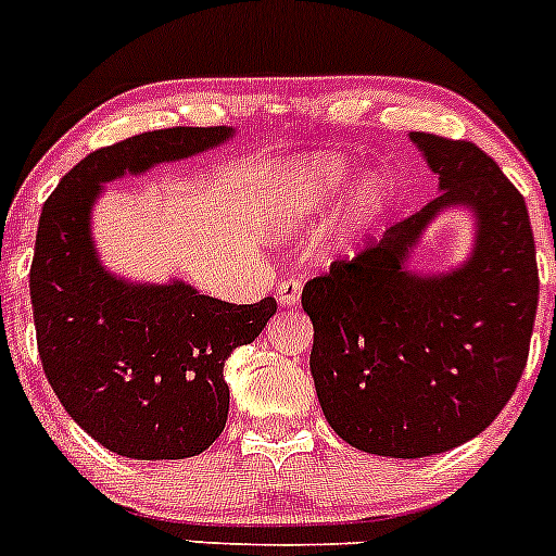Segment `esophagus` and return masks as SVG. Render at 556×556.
<instances>
[{
    "label": "esophagus",
    "mask_w": 556,
    "mask_h": 556,
    "mask_svg": "<svg viewBox=\"0 0 556 556\" xmlns=\"http://www.w3.org/2000/svg\"><path fill=\"white\" fill-rule=\"evenodd\" d=\"M301 288H304V285H301V279H282V282H279V288H277L279 306H295V304H299Z\"/></svg>",
    "instance_id": "obj_1"
}]
</instances>
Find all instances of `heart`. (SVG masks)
Here are the masks:
<instances>
[{"label": "heart", "instance_id": "1", "mask_svg": "<svg viewBox=\"0 0 556 556\" xmlns=\"http://www.w3.org/2000/svg\"><path fill=\"white\" fill-rule=\"evenodd\" d=\"M355 179V165L331 154H301L271 165L261 181V219L268 233L295 236L317 228L337 208ZM391 208L382 176H364L344 206L337 244L353 247L380 228Z\"/></svg>", "mask_w": 556, "mask_h": 556}]
</instances>
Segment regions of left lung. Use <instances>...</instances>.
<instances>
[{"mask_svg": "<svg viewBox=\"0 0 556 556\" xmlns=\"http://www.w3.org/2000/svg\"><path fill=\"white\" fill-rule=\"evenodd\" d=\"M409 141L438 176V198L301 293L326 421L353 448L391 459L443 454L497 418L525 371L538 309L519 190L476 143L429 132ZM445 211L471 217V252L448 273H424L412 261Z\"/></svg>", "mask_w": 556, "mask_h": 556, "instance_id": "left-lung-1", "label": "left lung"}]
</instances>
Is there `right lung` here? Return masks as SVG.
<instances>
[{"label":"right lung","mask_w":556,"mask_h":556,"mask_svg":"<svg viewBox=\"0 0 556 556\" xmlns=\"http://www.w3.org/2000/svg\"><path fill=\"white\" fill-rule=\"evenodd\" d=\"M233 127L135 135L80 160L42 206L29 271L37 350L70 418L127 459H187L223 434L225 361L261 337L277 301L228 304L187 285L132 282L97 252L105 185L233 141Z\"/></svg>","instance_id":"1"}]
</instances>
